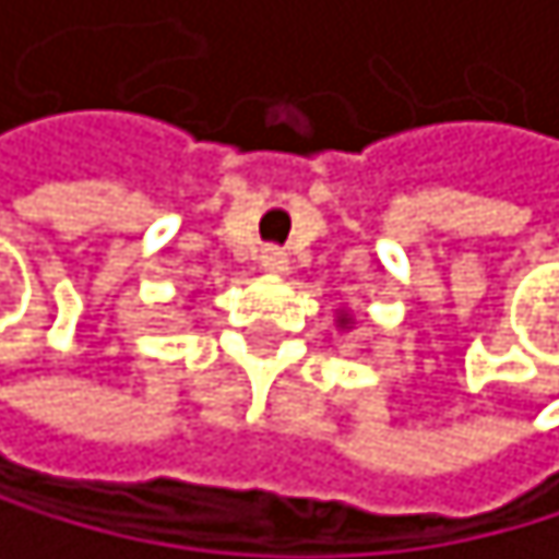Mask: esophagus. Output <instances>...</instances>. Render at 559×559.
Returning <instances> with one entry per match:
<instances>
[{
	"label": "esophagus",
	"mask_w": 559,
	"mask_h": 559,
	"mask_svg": "<svg viewBox=\"0 0 559 559\" xmlns=\"http://www.w3.org/2000/svg\"><path fill=\"white\" fill-rule=\"evenodd\" d=\"M261 267L267 274H288V254L282 248H264L261 251Z\"/></svg>",
	"instance_id": "obj_1"
}]
</instances>
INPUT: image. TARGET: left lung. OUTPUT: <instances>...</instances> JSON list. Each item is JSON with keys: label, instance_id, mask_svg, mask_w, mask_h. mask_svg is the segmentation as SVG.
Instances as JSON below:
<instances>
[{"label": "left lung", "instance_id": "left-lung-1", "mask_svg": "<svg viewBox=\"0 0 559 559\" xmlns=\"http://www.w3.org/2000/svg\"><path fill=\"white\" fill-rule=\"evenodd\" d=\"M335 325H338V332H348V329L355 325V318H352L348 311H338V314H335Z\"/></svg>", "mask_w": 559, "mask_h": 559}]
</instances>
